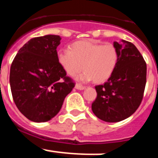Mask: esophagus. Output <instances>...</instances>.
<instances>
[{"instance_id": "esophagus-1", "label": "esophagus", "mask_w": 158, "mask_h": 158, "mask_svg": "<svg viewBox=\"0 0 158 158\" xmlns=\"http://www.w3.org/2000/svg\"><path fill=\"white\" fill-rule=\"evenodd\" d=\"M75 88L76 89H79V90H83L85 89V86H84V85H82L81 84H76V85H75Z\"/></svg>"}]
</instances>
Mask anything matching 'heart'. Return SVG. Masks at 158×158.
Masks as SVG:
<instances>
[{
  "label": "heart",
  "mask_w": 158,
  "mask_h": 158,
  "mask_svg": "<svg viewBox=\"0 0 158 158\" xmlns=\"http://www.w3.org/2000/svg\"><path fill=\"white\" fill-rule=\"evenodd\" d=\"M118 51L112 44H101L94 40L76 42L70 50L61 49L57 52L59 65L69 76L79 73L76 77L81 82L93 80L102 83L110 78L114 73L118 62Z\"/></svg>",
  "instance_id": "obj_1"
}]
</instances>
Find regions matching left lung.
<instances>
[{"label":"left lung","instance_id":"left-lung-1","mask_svg":"<svg viewBox=\"0 0 158 158\" xmlns=\"http://www.w3.org/2000/svg\"><path fill=\"white\" fill-rule=\"evenodd\" d=\"M113 45L118 51V62L110 79L95 87L97 93L92 110L99 119L116 123L131 116L140 106L146 85L147 65L131 42L120 40Z\"/></svg>","mask_w":158,"mask_h":158}]
</instances>
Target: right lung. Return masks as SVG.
Returning <instances> with one entry per match:
<instances>
[{"instance_id": "1", "label": "right lung", "mask_w": 158, "mask_h": 158, "mask_svg": "<svg viewBox=\"0 0 158 158\" xmlns=\"http://www.w3.org/2000/svg\"><path fill=\"white\" fill-rule=\"evenodd\" d=\"M61 39L54 35L32 38L20 48L10 66L15 105L33 122L44 123L56 116L75 85L58 62Z\"/></svg>"}]
</instances>
